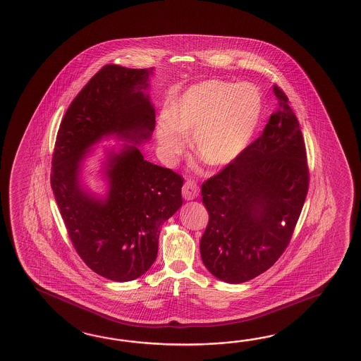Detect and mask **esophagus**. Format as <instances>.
I'll use <instances>...</instances> for the list:
<instances>
[{
  "mask_svg": "<svg viewBox=\"0 0 361 361\" xmlns=\"http://www.w3.org/2000/svg\"><path fill=\"white\" fill-rule=\"evenodd\" d=\"M182 195L185 200H193L199 196V187L192 180H187L182 188Z\"/></svg>",
  "mask_w": 361,
  "mask_h": 361,
  "instance_id": "esophagus-1",
  "label": "esophagus"
}]
</instances>
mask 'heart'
<instances>
[{"mask_svg":"<svg viewBox=\"0 0 361 361\" xmlns=\"http://www.w3.org/2000/svg\"><path fill=\"white\" fill-rule=\"evenodd\" d=\"M262 97L255 85L207 80L188 88L169 109L159 127V142L170 156L192 135L193 151L210 166L233 162L251 142L260 123Z\"/></svg>","mask_w":361,"mask_h":361,"instance_id":"1","label":"heart"}]
</instances>
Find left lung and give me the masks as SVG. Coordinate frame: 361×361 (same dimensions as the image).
<instances>
[{
  "mask_svg": "<svg viewBox=\"0 0 361 361\" xmlns=\"http://www.w3.org/2000/svg\"><path fill=\"white\" fill-rule=\"evenodd\" d=\"M278 111L240 156L202 185L209 222L202 262L228 283L267 271L290 244L310 185L300 125L286 93L273 87Z\"/></svg>",
  "mask_w": 361,
  "mask_h": 361,
  "instance_id": "1",
  "label": "left lung"
}]
</instances>
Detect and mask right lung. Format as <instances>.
Returning <instances> with one entry per match:
<instances>
[{"label":"right lung","instance_id":"obj_1","mask_svg":"<svg viewBox=\"0 0 361 361\" xmlns=\"http://www.w3.org/2000/svg\"><path fill=\"white\" fill-rule=\"evenodd\" d=\"M152 70L101 68L71 101L51 159V190L71 243L88 268L116 282L133 281L151 268L162 224L183 202V178L145 161L135 145L111 155L105 202L80 190L77 171L85 149L102 134L135 144L149 139L156 116L142 90Z\"/></svg>","mask_w":361,"mask_h":361}]
</instances>
